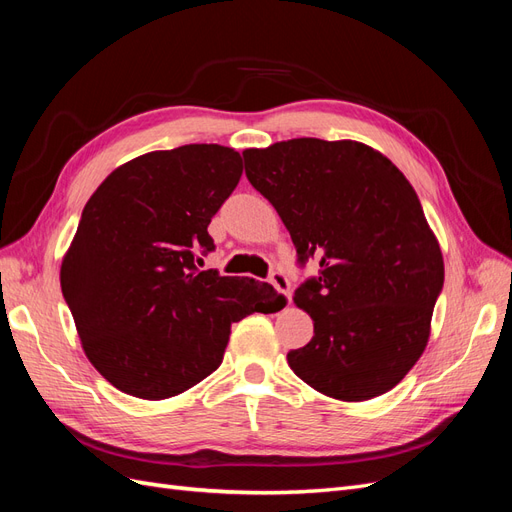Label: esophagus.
Wrapping results in <instances>:
<instances>
[{"mask_svg": "<svg viewBox=\"0 0 512 512\" xmlns=\"http://www.w3.org/2000/svg\"><path fill=\"white\" fill-rule=\"evenodd\" d=\"M269 282L275 286V290H277V292H282V294H284V297L288 299V303L292 301L290 282H288V277H286V273H284V271H280V269L271 271V275H269Z\"/></svg>", "mask_w": 512, "mask_h": 512, "instance_id": "obj_1", "label": "esophagus"}]
</instances>
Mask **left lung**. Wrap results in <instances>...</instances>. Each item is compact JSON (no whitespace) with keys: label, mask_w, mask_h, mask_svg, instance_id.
<instances>
[{"label":"left lung","mask_w":512,"mask_h":512,"mask_svg":"<svg viewBox=\"0 0 512 512\" xmlns=\"http://www.w3.org/2000/svg\"><path fill=\"white\" fill-rule=\"evenodd\" d=\"M245 175L280 213L299 265L320 271L294 290L314 320L288 365L318 393L365 401L421 359L444 286L436 235L410 181L356 141L292 138L245 149Z\"/></svg>","instance_id":"obj_1"}]
</instances>
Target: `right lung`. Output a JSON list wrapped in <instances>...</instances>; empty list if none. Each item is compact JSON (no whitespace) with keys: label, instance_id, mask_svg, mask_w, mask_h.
I'll return each mask as SVG.
<instances>
[{"label":"right lung","instance_id":"1","mask_svg":"<svg viewBox=\"0 0 512 512\" xmlns=\"http://www.w3.org/2000/svg\"><path fill=\"white\" fill-rule=\"evenodd\" d=\"M241 175L235 149L183 145L119 166L87 200L61 292L87 359L121 393L192 389L220 367L232 322L286 305L267 282L196 265Z\"/></svg>","mask_w":512,"mask_h":512}]
</instances>
